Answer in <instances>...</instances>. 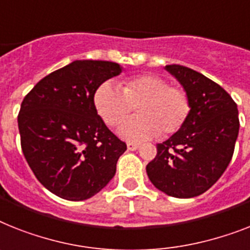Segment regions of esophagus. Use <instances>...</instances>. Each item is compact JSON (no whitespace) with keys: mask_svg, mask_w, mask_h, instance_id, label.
<instances>
[{"mask_svg":"<svg viewBox=\"0 0 250 250\" xmlns=\"http://www.w3.org/2000/svg\"><path fill=\"white\" fill-rule=\"evenodd\" d=\"M126 146H127V149H129V150H137L138 148H139V144L133 143V142H129Z\"/></svg>","mask_w":250,"mask_h":250,"instance_id":"34e87169","label":"esophagus"}]
</instances>
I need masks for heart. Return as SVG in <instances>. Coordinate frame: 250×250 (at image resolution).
<instances>
[{"label":"heart","instance_id":"obj_1","mask_svg":"<svg viewBox=\"0 0 250 250\" xmlns=\"http://www.w3.org/2000/svg\"><path fill=\"white\" fill-rule=\"evenodd\" d=\"M93 104L108 126L117 124L136 107L138 116L121 123L119 133L129 140H144L175 134L190 115L189 94L181 86L168 85L164 78L142 74L121 82V90L111 82L97 86Z\"/></svg>","mask_w":250,"mask_h":250}]
</instances>
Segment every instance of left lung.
I'll use <instances>...</instances> for the list:
<instances>
[{"label":"left lung","instance_id":"obj_1","mask_svg":"<svg viewBox=\"0 0 250 250\" xmlns=\"http://www.w3.org/2000/svg\"><path fill=\"white\" fill-rule=\"evenodd\" d=\"M189 94L190 115L179 131L157 144L147 174L158 190L175 198L203 194L232 158L239 134L238 106L222 86L195 70L167 65Z\"/></svg>","mask_w":250,"mask_h":250}]
</instances>
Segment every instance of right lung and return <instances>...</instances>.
<instances>
[{
	"label": "right lung",
	"mask_w": 250,
	"mask_h": 250,
	"mask_svg": "<svg viewBox=\"0 0 250 250\" xmlns=\"http://www.w3.org/2000/svg\"><path fill=\"white\" fill-rule=\"evenodd\" d=\"M120 73L116 62L76 60L39 80L22 100V153L39 183L57 197L84 201L115 176L126 144L97 113L93 94Z\"/></svg>",
	"instance_id": "add662e5"
}]
</instances>
